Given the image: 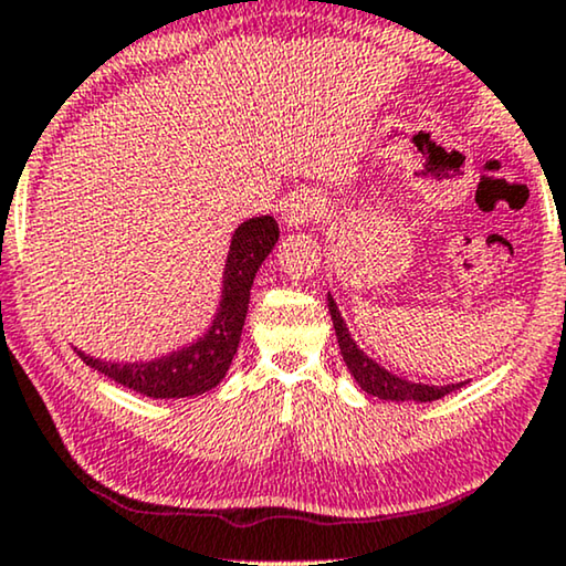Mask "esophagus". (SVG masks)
<instances>
[{"label":"esophagus","instance_id":"esophagus-1","mask_svg":"<svg viewBox=\"0 0 566 566\" xmlns=\"http://www.w3.org/2000/svg\"><path fill=\"white\" fill-rule=\"evenodd\" d=\"M323 214V205L318 201V196L311 193V191H300V193H292L287 201H284L282 207V222L287 224V228H307L313 220H318Z\"/></svg>","mask_w":566,"mask_h":566}]
</instances>
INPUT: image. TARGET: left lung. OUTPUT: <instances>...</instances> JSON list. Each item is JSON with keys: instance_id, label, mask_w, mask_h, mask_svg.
Here are the masks:
<instances>
[{"instance_id": "left-lung-1", "label": "left lung", "mask_w": 566, "mask_h": 566, "mask_svg": "<svg viewBox=\"0 0 566 566\" xmlns=\"http://www.w3.org/2000/svg\"><path fill=\"white\" fill-rule=\"evenodd\" d=\"M328 313L331 321H334L338 349H342L346 370L352 373V378L357 386L375 398H382V401H413V403H427L437 401V398L453 394V390L463 388L469 380L461 382H448V386H429V382H413L406 380L401 375L386 370L380 361H375L365 349H359V344L354 342L349 328H346V321L342 318V311H338L336 300L331 297L328 292Z\"/></svg>"}]
</instances>
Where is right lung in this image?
<instances>
[{
    "mask_svg": "<svg viewBox=\"0 0 566 566\" xmlns=\"http://www.w3.org/2000/svg\"><path fill=\"white\" fill-rule=\"evenodd\" d=\"M276 240L279 224L274 217H251L238 224L222 271L220 305L205 334L196 336L193 342L163 357L139 361H108L77 349L82 361L118 386L147 398H188L217 388L228 375L243 336L253 279Z\"/></svg>",
    "mask_w": 566,
    "mask_h": 566,
    "instance_id": "add662e5",
    "label": "right lung"
}]
</instances>
